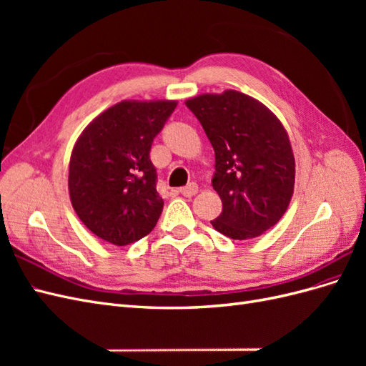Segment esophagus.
I'll list each match as a JSON object with an SVG mask.
<instances>
[{"mask_svg": "<svg viewBox=\"0 0 366 366\" xmlns=\"http://www.w3.org/2000/svg\"><path fill=\"white\" fill-rule=\"evenodd\" d=\"M197 191H198V186L195 183H189V184H186V186H183L179 189V192L183 197H192V195L197 194Z\"/></svg>", "mask_w": 366, "mask_h": 366, "instance_id": "34e87169", "label": "esophagus"}]
</instances>
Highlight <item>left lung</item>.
I'll return each mask as SVG.
<instances>
[{"label":"left lung","mask_w":366,"mask_h":366,"mask_svg":"<svg viewBox=\"0 0 366 366\" xmlns=\"http://www.w3.org/2000/svg\"><path fill=\"white\" fill-rule=\"evenodd\" d=\"M215 151L214 189L223 202L210 224L232 239L273 227L289 207L295 157L289 136L267 107L227 90L186 101Z\"/></svg>","instance_id":"left-lung-1"}]
</instances>
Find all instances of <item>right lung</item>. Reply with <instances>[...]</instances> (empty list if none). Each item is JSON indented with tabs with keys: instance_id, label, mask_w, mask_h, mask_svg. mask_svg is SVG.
Returning a JSON list of instances; mask_svg holds the SVG:
<instances>
[{
	"instance_id": "1",
	"label": "right lung",
	"mask_w": 366,
	"mask_h": 366,
	"mask_svg": "<svg viewBox=\"0 0 366 366\" xmlns=\"http://www.w3.org/2000/svg\"><path fill=\"white\" fill-rule=\"evenodd\" d=\"M175 107L174 101H124L97 116L77 139L70 159V198L96 237L127 246L156 227L163 198L149 151Z\"/></svg>"
}]
</instances>
